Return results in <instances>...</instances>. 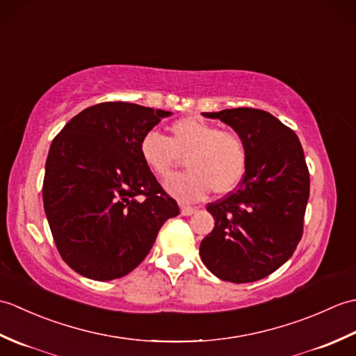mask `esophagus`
Returning a JSON list of instances; mask_svg holds the SVG:
<instances>
[{
    "instance_id": "34e87169",
    "label": "esophagus",
    "mask_w": 356,
    "mask_h": 356,
    "mask_svg": "<svg viewBox=\"0 0 356 356\" xmlns=\"http://www.w3.org/2000/svg\"><path fill=\"white\" fill-rule=\"evenodd\" d=\"M180 211H182L184 216H191V214L195 213V211H197V208L188 207V205H180Z\"/></svg>"
}]
</instances>
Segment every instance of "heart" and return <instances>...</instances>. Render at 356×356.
Returning a JSON list of instances; mask_svg holds the SVG:
<instances>
[{"mask_svg":"<svg viewBox=\"0 0 356 356\" xmlns=\"http://www.w3.org/2000/svg\"><path fill=\"white\" fill-rule=\"evenodd\" d=\"M139 153L154 176L165 179L184 157L186 171L171 177L166 190L184 202H195L213 190L231 193L243 179L248 148L243 138L232 130L197 118H182L168 127V136L149 130L142 136Z\"/></svg>","mask_w":356,"mask_h":356,"instance_id":"1","label":"heart"}]
</instances>
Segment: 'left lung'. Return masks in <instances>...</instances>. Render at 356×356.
Wrapping results in <instances>:
<instances>
[{
	"label": "left lung",
	"mask_w": 356,
	"mask_h": 356,
	"mask_svg": "<svg viewBox=\"0 0 356 356\" xmlns=\"http://www.w3.org/2000/svg\"><path fill=\"white\" fill-rule=\"evenodd\" d=\"M202 115L231 125L248 148L238 186L208 203L216 223L200 243L202 261L225 282H257L289 260L303 236L311 186L303 147L289 127L264 110Z\"/></svg>",
	"instance_id": "1"
}]
</instances>
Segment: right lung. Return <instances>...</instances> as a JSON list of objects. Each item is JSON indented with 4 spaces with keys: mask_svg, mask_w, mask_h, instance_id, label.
Segmentation results:
<instances>
[{
    "mask_svg": "<svg viewBox=\"0 0 356 356\" xmlns=\"http://www.w3.org/2000/svg\"><path fill=\"white\" fill-rule=\"evenodd\" d=\"M170 111L131 102L82 110L53 139L44 211L59 255L97 282L130 274L162 225L180 214L139 153L142 136Z\"/></svg>",
    "mask_w": 356,
    "mask_h": 356,
    "instance_id": "obj_1",
    "label": "right lung"
}]
</instances>
